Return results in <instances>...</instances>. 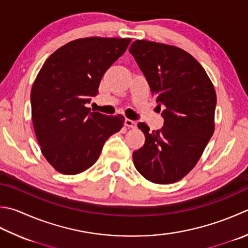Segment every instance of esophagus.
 <instances>
[{
    "label": "esophagus",
    "instance_id": "obj_1",
    "mask_svg": "<svg viewBox=\"0 0 248 248\" xmlns=\"http://www.w3.org/2000/svg\"><path fill=\"white\" fill-rule=\"evenodd\" d=\"M124 124H125V127H128V128H137V123H135L134 120H131L128 118L124 120Z\"/></svg>",
    "mask_w": 248,
    "mask_h": 248
}]
</instances>
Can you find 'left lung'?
<instances>
[{
  "mask_svg": "<svg viewBox=\"0 0 248 248\" xmlns=\"http://www.w3.org/2000/svg\"><path fill=\"white\" fill-rule=\"evenodd\" d=\"M162 108L163 127L145 134L133 153L140 175L156 184H172L191 171L215 130L216 92L205 70L190 53L175 46L135 41L129 48Z\"/></svg>",
  "mask_w": 248,
  "mask_h": 248,
  "instance_id": "obj_1",
  "label": "left lung"
}]
</instances>
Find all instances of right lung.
<instances>
[{
    "instance_id": "1",
    "label": "right lung",
    "mask_w": 248,
    "mask_h": 248,
    "mask_svg": "<svg viewBox=\"0 0 248 248\" xmlns=\"http://www.w3.org/2000/svg\"><path fill=\"white\" fill-rule=\"evenodd\" d=\"M130 38L86 37L57 49L44 63L31 91L32 121L44 157L58 172L74 175L98 160L123 115L86 108L102 77L127 49Z\"/></svg>"
}]
</instances>
